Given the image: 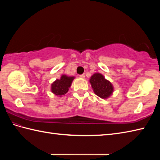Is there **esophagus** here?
I'll use <instances>...</instances> for the list:
<instances>
[{"label":"esophagus","instance_id":"esophagus-1","mask_svg":"<svg viewBox=\"0 0 160 160\" xmlns=\"http://www.w3.org/2000/svg\"><path fill=\"white\" fill-rule=\"evenodd\" d=\"M80 77L81 78H83V79H84V78H85V74H82V75H80Z\"/></svg>","mask_w":160,"mask_h":160}]
</instances>
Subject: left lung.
<instances>
[{
    "instance_id": "obj_1",
    "label": "left lung",
    "mask_w": 160,
    "mask_h": 160,
    "mask_svg": "<svg viewBox=\"0 0 160 160\" xmlns=\"http://www.w3.org/2000/svg\"><path fill=\"white\" fill-rule=\"evenodd\" d=\"M95 94L102 99H107L113 93L114 87L109 80H107L102 73L93 74L89 80Z\"/></svg>"
}]
</instances>
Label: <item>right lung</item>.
Here are the masks:
<instances>
[{"label": "right lung", "mask_w": 160, "mask_h": 160, "mask_svg": "<svg viewBox=\"0 0 160 160\" xmlns=\"http://www.w3.org/2000/svg\"><path fill=\"white\" fill-rule=\"evenodd\" d=\"M74 78V76L62 75L60 79L56 80L51 84V91L57 96L62 97V96L68 92Z\"/></svg>", "instance_id": "obj_1"}]
</instances>
